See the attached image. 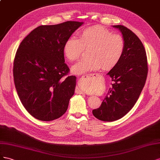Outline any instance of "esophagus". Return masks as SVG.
<instances>
[{
  "label": "esophagus",
  "instance_id": "obj_1",
  "mask_svg": "<svg viewBox=\"0 0 160 160\" xmlns=\"http://www.w3.org/2000/svg\"><path fill=\"white\" fill-rule=\"evenodd\" d=\"M94 74H88V75H84V76H82L81 78H88V77H89V76H90L94 75ZM78 92H79V93L82 94V92L81 90H78Z\"/></svg>",
  "mask_w": 160,
  "mask_h": 160
}]
</instances>
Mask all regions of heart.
<instances>
[{
  "instance_id": "heart-1",
  "label": "heart",
  "mask_w": 160,
  "mask_h": 160,
  "mask_svg": "<svg viewBox=\"0 0 160 160\" xmlns=\"http://www.w3.org/2000/svg\"><path fill=\"white\" fill-rule=\"evenodd\" d=\"M90 48L87 60H82L72 68L75 74H83L103 68L111 70L115 67L123 56L125 41L122 36L113 34L112 31L101 26L88 27L79 34V38L70 37L63 45L65 56L70 62H75L81 57L84 49ZM82 87L88 90L89 82H82Z\"/></svg>"
}]
</instances>
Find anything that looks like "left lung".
<instances>
[{
  "instance_id": "left-lung-1",
  "label": "left lung",
  "mask_w": 160,
  "mask_h": 160,
  "mask_svg": "<svg viewBox=\"0 0 160 160\" xmlns=\"http://www.w3.org/2000/svg\"><path fill=\"white\" fill-rule=\"evenodd\" d=\"M119 29L125 41V49L118 64L108 73L113 83L101 106L92 111L103 121H114L124 117L133 107L147 79L148 66L142 42L133 31L123 25Z\"/></svg>"
}]
</instances>
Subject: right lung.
<instances>
[{
  "mask_svg": "<svg viewBox=\"0 0 160 160\" xmlns=\"http://www.w3.org/2000/svg\"><path fill=\"white\" fill-rule=\"evenodd\" d=\"M82 22L41 25L22 41L13 63V78L22 105L43 121L62 117L74 94L76 78L70 76L63 45Z\"/></svg>",
  "mask_w": 160,
  "mask_h": 160,
  "instance_id": "right-lung-1",
  "label": "right lung"
}]
</instances>
